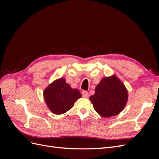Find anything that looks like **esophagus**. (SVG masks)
<instances>
[{
  "instance_id": "1",
  "label": "esophagus",
  "mask_w": 159,
  "mask_h": 159,
  "mask_svg": "<svg viewBox=\"0 0 159 159\" xmlns=\"http://www.w3.org/2000/svg\"><path fill=\"white\" fill-rule=\"evenodd\" d=\"M81 94H82V96L84 98H88L89 97V93L88 91H81Z\"/></svg>"
}]
</instances>
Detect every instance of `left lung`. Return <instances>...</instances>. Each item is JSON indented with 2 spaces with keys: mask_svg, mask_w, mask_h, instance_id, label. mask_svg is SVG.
Instances as JSON below:
<instances>
[{
  "mask_svg": "<svg viewBox=\"0 0 159 159\" xmlns=\"http://www.w3.org/2000/svg\"><path fill=\"white\" fill-rule=\"evenodd\" d=\"M128 93L116 76L103 78L89 99L95 111L103 117H110L122 111L127 103Z\"/></svg>",
  "mask_w": 159,
  "mask_h": 159,
  "instance_id": "left-lung-1",
  "label": "left lung"
}]
</instances>
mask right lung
I'll return each mask as SVG.
<instances>
[{
    "label": "right lung",
    "mask_w": 159,
    "mask_h": 159,
    "mask_svg": "<svg viewBox=\"0 0 159 159\" xmlns=\"http://www.w3.org/2000/svg\"><path fill=\"white\" fill-rule=\"evenodd\" d=\"M81 96L78 89H72L63 78L56 80L44 91L46 105L56 115L68 111Z\"/></svg>",
    "instance_id": "add662e5"
}]
</instances>
